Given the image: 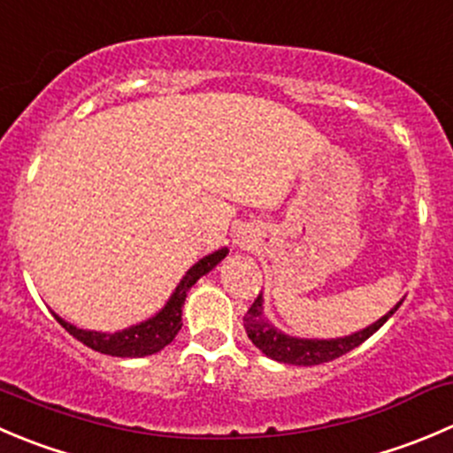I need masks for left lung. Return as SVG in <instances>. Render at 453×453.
<instances>
[{
	"label": "left lung",
	"instance_id": "8db88e82",
	"mask_svg": "<svg viewBox=\"0 0 453 453\" xmlns=\"http://www.w3.org/2000/svg\"><path fill=\"white\" fill-rule=\"evenodd\" d=\"M398 307H401V303H398L392 311H388L383 319L376 320L374 325H370V327L363 329V332L352 334V336L332 338V341H303V338L280 334L274 325L267 323L265 316H263V298L261 294H258V296L254 298L252 305H250L248 314L243 316V323L248 338L263 354H265V357L280 363H289V365H320V363L334 361V358L343 357V354L352 352L354 348L365 343L367 338H370L376 329H380V325H383Z\"/></svg>",
	"mask_w": 453,
	"mask_h": 453
}]
</instances>
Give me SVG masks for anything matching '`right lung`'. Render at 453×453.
Listing matches in <instances>:
<instances>
[{
	"label": "right lung",
	"instance_id": "right-lung-1",
	"mask_svg": "<svg viewBox=\"0 0 453 453\" xmlns=\"http://www.w3.org/2000/svg\"><path fill=\"white\" fill-rule=\"evenodd\" d=\"M227 254V250H219V252L208 254V257L201 258L196 265H192L188 270V274L183 276V280L179 283V288L174 289V294L170 296L168 305L155 316V319L146 320L142 325H134V327L124 329V332L117 334H101V332H86V329H77L74 325L65 323L59 316L55 314L57 323L65 329L68 334H73L77 341H81L83 345H88L90 349L101 354H110V357L119 358H139V357H150V354L161 352L168 343H173V338L177 336L179 329H181V307L183 301L188 296V289L196 283L203 274H208L219 261Z\"/></svg>",
	"mask_w": 453,
	"mask_h": 453
}]
</instances>
